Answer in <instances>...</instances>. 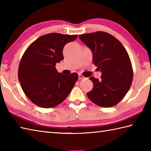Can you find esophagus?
<instances>
[{
    "instance_id": "34e87169",
    "label": "esophagus",
    "mask_w": 151,
    "mask_h": 151,
    "mask_svg": "<svg viewBox=\"0 0 151 151\" xmlns=\"http://www.w3.org/2000/svg\"><path fill=\"white\" fill-rule=\"evenodd\" d=\"M78 78H79V79H85L86 78L84 76H83V75H78Z\"/></svg>"
}]
</instances>
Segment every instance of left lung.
<instances>
[{"label": "left lung", "instance_id": "8db88e82", "mask_svg": "<svg viewBox=\"0 0 151 151\" xmlns=\"http://www.w3.org/2000/svg\"><path fill=\"white\" fill-rule=\"evenodd\" d=\"M79 37L92 51L93 62L102 72L101 81L93 76L89 78L93 88L88 97L99 106H114L132 84L133 69L129 54L120 41L107 32L99 31Z\"/></svg>", "mask_w": 151, "mask_h": 151}]
</instances>
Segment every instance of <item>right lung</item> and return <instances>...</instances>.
<instances>
[{"label": "right lung", "mask_w": 151, "mask_h": 151, "mask_svg": "<svg viewBox=\"0 0 151 151\" xmlns=\"http://www.w3.org/2000/svg\"><path fill=\"white\" fill-rule=\"evenodd\" d=\"M77 35L50 33L31 43L22 55L18 78L27 97L38 106L50 108L65 100L78 78L58 72L56 64L63 60V49Z\"/></svg>", "instance_id": "add662e5"}]
</instances>
